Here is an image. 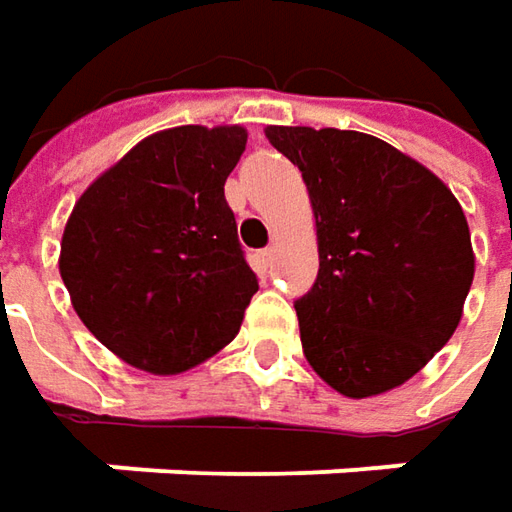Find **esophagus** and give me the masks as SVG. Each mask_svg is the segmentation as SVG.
<instances>
[{
  "label": "esophagus",
  "mask_w": 512,
  "mask_h": 512,
  "mask_svg": "<svg viewBox=\"0 0 512 512\" xmlns=\"http://www.w3.org/2000/svg\"><path fill=\"white\" fill-rule=\"evenodd\" d=\"M273 256H276V250H273V247H265V250H256V253H253L256 265H259V268H265V270L273 265Z\"/></svg>",
  "instance_id": "obj_1"
}]
</instances>
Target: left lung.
Instances as JSON below:
<instances>
[{"label": "left lung", "instance_id": "1", "mask_svg": "<svg viewBox=\"0 0 512 512\" xmlns=\"http://www.w3.org/2000/svg\"><path fill=\"white\" fill-rule=\"evenodd\" d=\"M302 172L320 242L294 302L308 363L345 397L406 383L461 322L475 273L461 204L418 161L363 132L268 126Z\"/></svg>", "mask_w": 512, "mask_h": 512}]
</instances>
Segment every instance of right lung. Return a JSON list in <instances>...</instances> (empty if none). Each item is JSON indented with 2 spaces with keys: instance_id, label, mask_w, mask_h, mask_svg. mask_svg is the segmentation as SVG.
<instances>
[{
  "instance_id": "obj_1",
  "label": "right lung",
  "mask_w": 512,
  "mask_h": 512,
  "mask_svg": "<svg viewBox=\"0 0 512 512\" xmlns=\"http://www.w3.org/2000/svg\"><path fill=\"white\" fill-rule=\"evenodd\" d=\"M242 126H175L129 149L74 204L60 273L77 317L129 366L187 371L239 334L259 279L224 181Z\"/></svg>"
}]
</instances>
